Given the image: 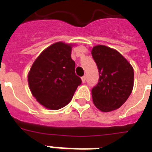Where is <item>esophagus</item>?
Instances as JSON below:
<instances>
[{"mask_svg": "<svg viewBox=\"0 0 152 152\" xmlns=\"http://www.w3.org/2000/svg\"><path fill=\"white\" fill-rule=\"evenodd\" d=\"M81 80H82V82H83V83H85V81H86V76H82Z\"/></svg>", "mask_w": 152, "mask_h": 152, "instance_id": "esophagus-1", "label": "esophagus"}]
</instances>
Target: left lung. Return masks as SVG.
Segmentation results:
<instances>
[{"label": "left lung", "instance_id": "obj_1", "mask_svg": "<svg viewBox=\"0 0 152 152\" xmlns=\"http://www.w3.org/2000/svg\"><path fill=\"white\" fill-rule=\"evenodd\" d=\"M92 56L99 72V81L92 89L93 103L102 112L115 110L132 92L133 67L118 51L106 46L93 47Z\"/></svg>", "mask_w": 152, "mask_h": 152}]
</instances>
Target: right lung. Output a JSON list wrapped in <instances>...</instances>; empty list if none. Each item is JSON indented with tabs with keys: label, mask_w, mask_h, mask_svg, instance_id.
I'll list each match as a JSON object with an SVG mask.
<instances>
[{
	"label": "right lung",
	"mask_w": 152,
	"mask_h": 152,
	"mask_svg": "<svg viewBox=\"0 0 152 152\" xmlns=\"http://www.w3.org/2000/svg\"><path fill=\"white\" fill-rule=\"evenodd\" d=\"M72 46L59 42L45 49L28 74L29 87L36 100L50 110H59L71 102L81 79L75 73Z\"/></svg>",
	"instance_id": "add662e5"
}]
</instances>
